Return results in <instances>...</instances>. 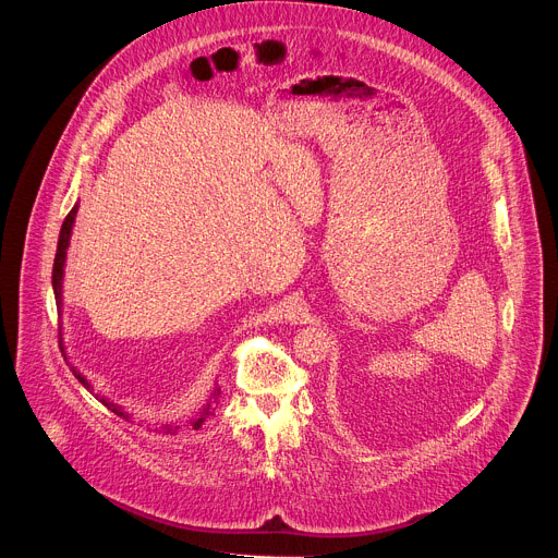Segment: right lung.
Instances as JSON below:
<instances>
[{"label": "right lung", "mask_w": 558, "mask_h": 558, "mask_svg": "<svg viewBox=\"0 0 558 558\" xmlns=\"http://www.w3.org/2000/svg\"><path fill=\"white\" fill-rule=\"evenodd\" d=\"M76 211H78V203H74V207L70 209V214L65 216V220H63V225H61V231H59V243H57V254H54V265H52V291H54V300H57V311L61 313V308H63V276H65V258H68V247H70V238H72V227H74V218H76ZM72 373H74V377L82 381L88 390H93V384L88 381V377L78 371L76 366H72ZM95 392V390H93ZM218 395H220V388H218V384H214V390H211V395H209V400H207V404L201 409V413L198 415H194L192 420H190V424L194 426V430L196 428H201L203 426V422L209 417V407H211V402H216L218 400ZM99 400L112 411V413H117L119 417H125V420H130V413L128 411H123V407H119V404H114L112 400H108L106 395H97ZM161 428L163 430H168V433H174V430H179V426H172V424H161Z\"/></svg>", "instance_id": "1"}]
</instances>
